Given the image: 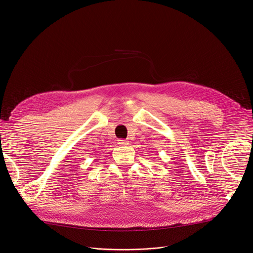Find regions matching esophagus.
Here are the masks:
<instances>
[{
  "label": "esophagus",
  "mask_w": 253,
  "mask_h": 253,
  "mask_svg": "<svg viewBox=\"0 0 253 253\" xmlns=\"http://www.w3.org/2000/svg\"><path fill=\"white\" fill-rule=\"evenodd\" d=\"M118 143L121 144V145H127V144H128V141L125 140V139H119V140H118Z\"/></svg>",
  "instance_id": "34e87169"
}]
</instances>
